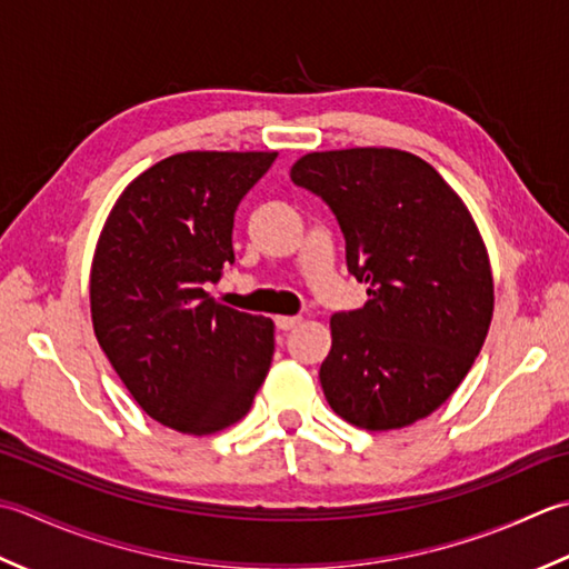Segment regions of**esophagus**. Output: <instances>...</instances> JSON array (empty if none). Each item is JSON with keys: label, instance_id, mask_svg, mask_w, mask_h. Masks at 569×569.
<instances>
[{"label": "esophagus", "instance_id": "esophagus-1", "mask_svg": "<svg viewBox=\"0 0 569 569\" xmlns=\"http://www.w3.org/2000/svg\"><path fill=\"white\" fill-rule=\"evenodd\" d=\"M299 321H301L299 317H277V319H274L277 329H280V331H289V329H295Z\"/></svg>", "mask_w": 569, "mask_h": 569}]
</instances>
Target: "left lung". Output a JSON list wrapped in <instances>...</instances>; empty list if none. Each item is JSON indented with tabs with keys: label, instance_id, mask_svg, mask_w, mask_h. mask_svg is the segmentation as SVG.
Wrapping results in <instances>:
<instances>
[{
	"label": "left lung",
	"instance_id": "obj_1",
	"mask_svg": "<svg viewBox=\"0 0 569 569\" xmlns=\"http://www.w3.org/2000/svg\"><path fill=\"white\" fill-rule=\"evenodd\" d=\"M292 181L331 208L361 309L331 317L319 380L331 410L363 430L435 412L479 356L493 315L483 240L447 181L410 152H311Z\"/></svg>",
	"mask_w": 569,
	"mask_h": 569
}]
</instances>
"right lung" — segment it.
<instances>
[{"instance_id": "obj_1", "label": "right lung", "mask_w": 569, "mask_h": 569, "mask_svg": "<svg viewBox=\"0 0 569 569\" xmlns=\"http://www.w3.org/2000/svg\"><path fill=\"white\" fill-rule=\"evenodd\" d=\"M277 152H183L114 203L90 272L100 349L152 420L183 435L238 422L268 376L272 319L206 292L236 262L233 220Z\"/></svg>"}]
</instances>
